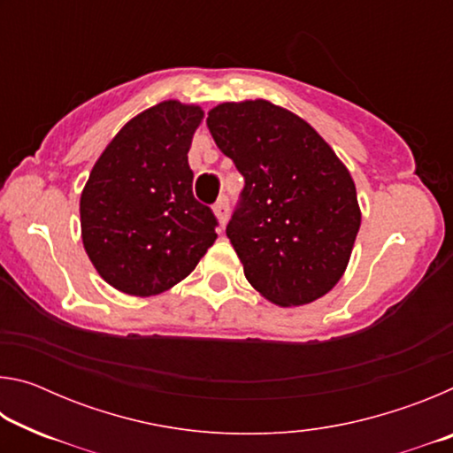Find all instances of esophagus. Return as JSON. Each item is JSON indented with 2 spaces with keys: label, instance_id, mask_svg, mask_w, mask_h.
I'll use <instances>...</instances> for the list:
<instances>
[{
  "label": "esophagus",
  "instance_id": "esophagus-1",
  "mask_svg": "<svg viewBox=\"0 0 453 453\" xmlns=\"http://www.w3.org/2000/svg\"><path fill=\"white\" fill-rule=\"evenodd\" d=\"M213 213H216L219 226L224 227L227 224V218H229V202H227V197H219L218 199L216 205H213Z\"/></svg>",
  "mask_w": 453,
  "mask_h": 453
}]
</instances>
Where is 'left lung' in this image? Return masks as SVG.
I'll use <instances>...</instances> for the list:
<instances>
[{"label":"left lung","instance_id":"obj_1","mask_svg":"<svg viewBox=\"0 0 453 453\" xmlns=\"http://www.w3.org/2000/svg\"><path fill=\"white\" fill-rule=\"evenodd\" d=\"M208 127L245 180L226 229L245 280L281 308L326 296L362 224L348 167L308 121L267 99L219 104Z\"/></svg>","mask_w":453,"mask_h":453}]
</instances>
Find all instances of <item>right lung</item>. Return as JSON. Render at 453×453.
<instances>
[{
  "instance_id": "1",
  "label": "right lung",
  "mask_w": 453,
  "mask_h": 453,
  "mask_svg": "<svg viewBox=\"0 0 453 453\" xmlns=\"http://www.w3.org/2000/svg\"><path fill=\"white\" fill-rule=\"evenodd\" d=\"M203 110L167 99L137 113L97 157L80 197L81 240L97 273L129 296L186 280L216 242L194 197L188 151Z\"/></svg>"
}]
</instances>
